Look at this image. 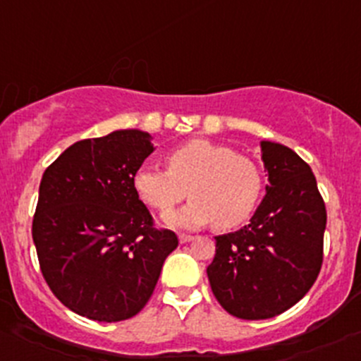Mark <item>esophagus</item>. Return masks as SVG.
<instances>
[{"instance_id":"obj_1","label":"esophagus","mask_w":361,"mask_h":361,"mask_svg":"<svg viewBox=\"0 0 361 361\" xmlns=\"http://www.w3.org/2000/svg\"><path fill=\"white\" fill-rule=\"evenodd\" d=\"M190 241H194V235H190V234H180V243H190Z\"/></svg>"}]
</instances>
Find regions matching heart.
Instances as JSON below:
<instances>
[{"mask_svg": "<svg viewBox=\"0 0 361 361\" xmlns=\"http://www.w3.org/2000/svg\"><path fill=\"white\" fill-rule=\"evenodd\" d=\"M167 171L143 166L134 173L137 197L166 213L190 195V202L166 214V225L197 228L214 221L216 228H234L250 220L260 202L264 174L253 159L231 147L190 140L166 154Z\"/></svg>", "mask_w": 361, "mask_h": 361, "instance_id": "1", "label": "heart"}]
</instances>
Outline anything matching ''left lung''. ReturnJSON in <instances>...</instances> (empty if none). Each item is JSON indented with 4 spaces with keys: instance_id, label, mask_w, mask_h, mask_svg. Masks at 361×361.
Returning <instances> with one entry per match:
<instances>
[{
    "instance_id": "8db88e82",
    "label": "left lung",
    "mask_w": 361,
    "mask_h": 361,
    "mask_svg": "<svg viewBox=\"0 0 361 361\" xmlns=\"http://www.w3.org/2000/svg\"><path fill=\"white\" fill-rule=\"evenodd\" d=\"M260 147L267 194L248 225L214 238L207 265L216 300L241 319L285 312L311 290L323 264L326 209L311 167L285 145Z\"/></svg>"
}]
</instances>
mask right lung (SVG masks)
<instances>
[{
  "label": "right lung",
  "instance_id": "obj_1",
  "mask_svg": "<svg viewBox=\"0 0 361 361\" xmlns=\"http://www.w3.org/2000/svg\"><path fill=\"white\" fill-rule=\"evenodd\" d=\"M137 129L76 141L45 169L32 218L39 269L52 293L94 322H122L147 305L173 231L155 228L133 176L155 150Z\"/></svg>",
  "mask_w": 361,
  "mask_h": 361
}]
</instances>
